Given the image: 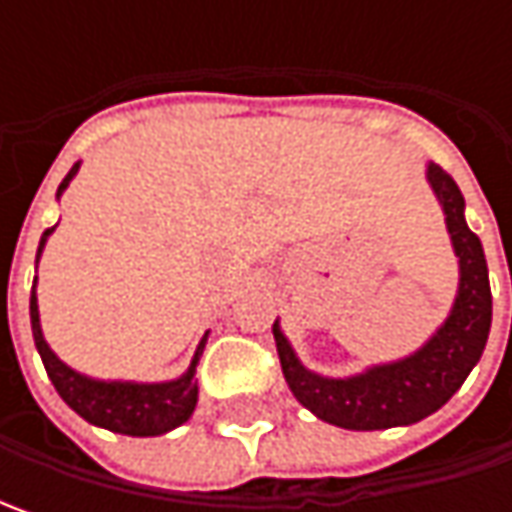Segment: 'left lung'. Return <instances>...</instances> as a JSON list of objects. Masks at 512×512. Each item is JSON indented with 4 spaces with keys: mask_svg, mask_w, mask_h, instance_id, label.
<instances>
[{
    "mask_svg": "<svg viewBox=\"0 0 512 512\" xmlns=\"http://www.w3.org/2000/svg\"><path fill=\"white\" fill-rule=\"evenodd\" d=\"M427 182L442 202L447 233L459 256V293L447 322L422 350L402 362L376 364L350 379H327L310 373L296 359L279 322L273 325L282 373L293 396L322 422L344 430H387L422 422L450 402V396L482 359L493 319L482 242L464 222V196L453 176L430 162Z\"/></svg>",
    "mask_w": 512,
    "mask_h": 512,
    "instance_id": "left-lung-1",
    "label": "left lung"
}]
</instances>
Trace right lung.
Returning a JSON list of instances; mask_svg holds the SVG:
<instances>
[{
  "instance_id": "1",
  "label": "right lung",
  "mask_w": 512,
  "mask_h": 512,
  "mask_svg": "<svg viewBox=\"0 0 512 512\" xmlns=\"http://www.w3.org/2000/svg\"><path fill=\"white\" fill-rule=\"evenodd\" d=\"M79 165H73L70 173L62 179V185L56 190V196H62V190L70 185V179L76 176ZM53 227H48L39 239V253L36 262L42 256V247L48 242ZM30 327H33V342L42 356V364L48 370L50 382L56 387V393L65 399L70 410H76L85 422L105 427L122 436H162L173 427L190 419L196 399H199V384H196V364L205 350V339L196 347V356L185 373L173 382L139 384V382H99L88 379L76 370H70L68 364L59 362V356L53 353L42 336L39 325V305H36V279H33V293H30Z\"/></svg>"
}]
</instances>
